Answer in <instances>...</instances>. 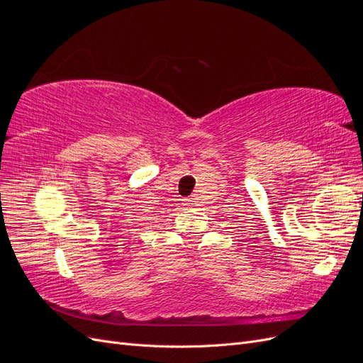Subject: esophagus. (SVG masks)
Segmentation results:
<instances>
[{
    "instance_id": "esophagus-1",
    "label": "esophagus",
    "mask_w": 363,
    "mask_h": 363,
    "mask_svg": "<svg viewBox=\"0 0 363 363\" xmlns=\"http://www.w3.org/2000/svg\"><path fill=\"white\" fill-rule=\"evenodd\" d=\"M184 204L188 207H192L195 203H194V199H184Z\"/></svg>"
}]
</instances>
